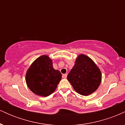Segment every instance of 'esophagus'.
I'll return each mask as SVG.
<instances>
[{"mask_svg": "<svg viewBox=\"0 0 125 125\" xmlns=\"http://www.w3.org/2000/svg\"><path fill=\"white\" fill-rule=\"evenodd\" d=\"M67 73L63 74H62V77H63V78H66V77H67Z\"/></svg>", "mask_w": 125, "mask_h": 125, "instance_id": "1", "label": "esophagus"}]
</instances>
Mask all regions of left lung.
<instances>
[{"instance_id":"obj_1","label":"left lung","mask_w":125,"mask_h":125,"mask_svg":"<svg viewBox=\"0 0 125 125\" xmlns=\"http://www.w3.org/2000/svg\"><path fill=\"white\" fill-rule=\"evenodd\" d=\"M67 79L77 93L87 96L94 92L99 86L102 74L91 59L84 54H80Z\"/></svg>"}]
</instances>
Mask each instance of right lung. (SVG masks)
<instances>
[{
    "instance_id": "1",
    "label": "right lung",
    "mask_w": 125,
    "mask_h": 125,
    "mask_svg": "<svg viewBox=\"0 0 125 125\" xmlns=\"http://www.w3.org/2000/svg\"><path fill=\"white\" fill-rule=\"evenodd\" d=\"M61 79V73L54 69L52 61L46 55L36 59L26 74V82L29 88L34 94L44 97L53 92Z\"/></svg>"
}]
</instances>
